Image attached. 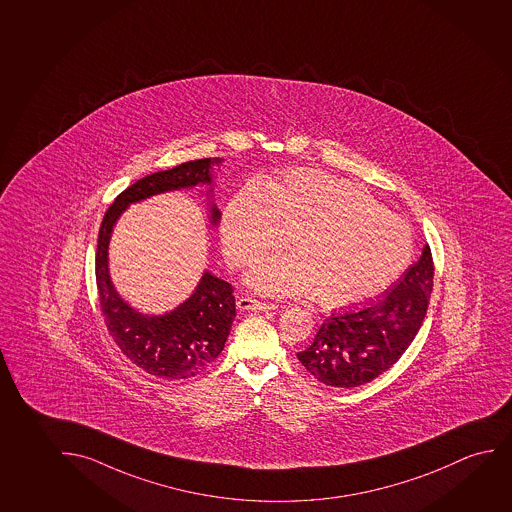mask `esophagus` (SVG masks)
<instances>
[{
	"instance_id": "esophagus-1",
	"label": "esophagus",
	"mask_w": 512,
	"mask_h": 512,
	"mask_svg": "<svg viewBox=\"0 0 512 512\" xmlns=\"http://www.w3.org/2000/svg\"><path fill=\"white\" fill-rule=\"evenodd\" d=\"M238 309L247 310V312H256V310H275L277 309V305L275 303L263 302V300H258V298H252V296H244V298H240L238 300Z\"/></svg>"
}]
</instances>
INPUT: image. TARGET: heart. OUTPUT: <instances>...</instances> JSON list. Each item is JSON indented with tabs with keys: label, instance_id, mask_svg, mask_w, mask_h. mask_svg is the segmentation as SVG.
<instances>
[{
	"label": "heart",
	"instance_id": "1",
	"mask_svg": "<svg viewBox=\"0 0 512 512\" xmlns=\"http://www.w3.org/2000/svg\"><path fill=\"white\" fill-rule=\"evenodd\" d=\"M289 236L293 256L261 261L249 282L274 295L314 293L330 307L381 295L412 256L409 224L351 182L305 168L268 188L247 182L224 212L223 247L235 267L279 249Z\"/></svg>",
	"mask_w": 512,
	"mask_h": 512
}]
</instances>
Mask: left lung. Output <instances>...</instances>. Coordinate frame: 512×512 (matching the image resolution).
<instances>
[{
    "label": "left lung",
    "mask_w": 512,
    "mask_h": 512,
    "mask_svg": "<svg viewBox=\"0 0 512 512\" xmlns=\"http://www.w3.org/2000/svg\"><path fill=\"white\" fill-rule=\"evenodd\" d=\"M433 288V260L425 245L418 263L393 288L356 310L328 317L316 339L296 354L317 381L333 388H358L402 358L418 335Z\"/></svg>",
    "instance_id": "8db88e82"
}]
</instances>
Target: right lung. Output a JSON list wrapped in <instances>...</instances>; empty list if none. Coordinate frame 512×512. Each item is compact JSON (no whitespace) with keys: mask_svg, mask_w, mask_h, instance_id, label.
<instances>
[{"mask_svg":"<svg viewBox=\"0 0 512 512\" xmlns=\"http://www.w3.org/2000/svg\"><path fill=\"white\" fill-rule=\"evenodd\" d=\"M221 158L196 159L172 170L151 173L124 189L105 212L96 249V286L108 335L124 356L159 379H188L216 360L237 316L230 282L205 272L195 293L177 309L163 316H144L119 296L108 274V242L119 216L130 203L149 196L195 188L212 182V166ZM221 212L212 205L210 219L219 223Z\"/></svg>","mask_w":512,"mask_h":512,"instance_id":"right-lung-1","label":"right lung"}]
</instances>
